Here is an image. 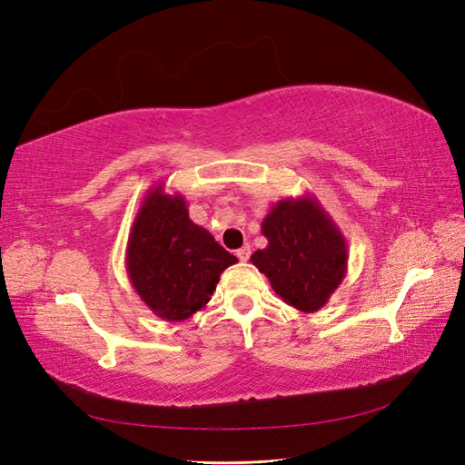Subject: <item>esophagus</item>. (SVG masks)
<instances>
[{"label":"esophagus","mask_w":465,"mask_h":465,"mask_svg":"<svg viewBox=\"0 0 465 465\" xmlns=\"http://www.w3.org/2000/svg\"><path fill=\"white\" fill-rule=\"evenodd\" d=\"M250 254H252V250H250L248 244H244L242 248L236 250V256H238V260H241V262H248V260H250Z\"/></svg>","instance_id":"1"}]
</instances>
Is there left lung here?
<instances>
[{
	"label": "left lung",
	"mask_w": 465,
	"mask_h": 465,
	"mask_svg": "<svg viewBox=\"0 0 465 465\" xmlns=\"http://www.w3.org/2000/svg\"><path fill=\"white\" fill-rule=\"evenodd\" d=\"M267 246L250 262L283 302L316 312L347 273V241L314 195L277 202L262 221Z\"/></svg>",
	"instance_id": "obj_1"
}]
</instances>
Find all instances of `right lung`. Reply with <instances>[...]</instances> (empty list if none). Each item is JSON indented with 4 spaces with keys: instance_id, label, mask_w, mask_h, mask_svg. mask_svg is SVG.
<instances>
[{
    "instance_id": "obj_1",
    "label": "right lung",
    "mask_w": 465,
    "mask_h": 465,
    "mask_svg": "<svg viewBox=\"0 0 465 465\" xmlns=\"http://www.w3.org/2000/svg\"><path fill=\"white\" fill-rule=\"evenodd\" d=\"M236 262L190 219L184 195L166 193L164 182L147 192L130 231L125 272L154 316L182 322L202 311Z\"/></svg>"
}]
</instances>
